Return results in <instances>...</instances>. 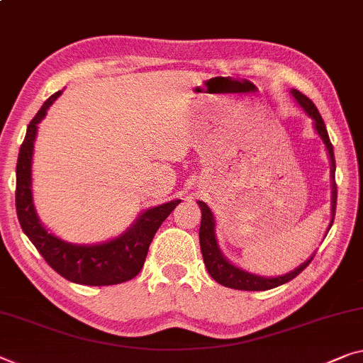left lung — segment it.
I'll list each match as a JSON object with an SVG mask.
<instances>
[{"label": "left lung", "instance_id": "left-lung-1", "mask_svg": "<svg viewBox=\"0 0 363 363\" xmlns=\"http://www.w3.org/2000/svg\"><path fill=\"white\" fill-rule=\"evenodd\" d=\"M292 96L297 99L300 107H302L306 113L313 118L315 130L318 135L321 136L323 143L326 144L328 154H330L331 174L334 178V174H336V160H334L333 144L330 141V136H328V130L325 126V121L321 118L320 111H318V108L315 107V104L311 102L308 97L303 96L300 91H295L294 89ZM336 201H337V186H336V180H333V216L336 214ZM199 208H201V227H199L201 253H203L204 264L208 267V272L211 274V277H213L216 282L222 284V286L237 289V291H269V289H274L277 286H282V284L292 281V279L297 277L300 272H302L305 267L311 263V259H313L315 255L311 256L306 263L297 267V269L289 272V274L271 277V279L259 277V276L250 274V272L238 269V267L228 263V261L219 252V247H217L216 235H214V217L211 214V209L206 206V203H203V201H199Z\"/></svg>", "mask_w": 363, "mask_h": 363}]
</instances>
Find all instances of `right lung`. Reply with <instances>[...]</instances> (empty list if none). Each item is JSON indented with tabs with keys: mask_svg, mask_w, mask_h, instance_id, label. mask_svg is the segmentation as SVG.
<instances>
[{
	"mask_svg": "<svg viewBox=\"0 0 363 363\" xmlns=\"http://www.w3.org/2000/svg\"><path fill=\"white\" fill-rule=\"evenodd\" d=\"M60 94L61 91L47 99V102L33 116L27 126L24 143L19 150L18 165H16V211H18L19 224L48 266L68 281L82 286H113V284L131 281L143 269L155 232L180 203V199L146 211L130 230L107 243L82 247V245L66 243L48 233L38 222L33 211L30 167L37 125Z\"/></svg>",
	"mask_w": 363,
	"mask_h": 363,
	"instance_id": "1",
	"label": "right lung"
}]
</instances>
